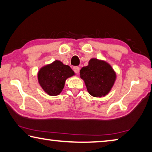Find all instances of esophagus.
I'll return each instance as SVG.
<instances>
[{"label": "esophagus", "instance_id": "1", "mask_svg": "<svg viewBox=\"0 0 152 152\" xmlns=\"http://www.w3.org/2000/svg\"><path fill=\"white\" fill-rule=\"evenodd\" d=\"M73 70L76 74H78L79 71H80V68L78 66H75V67H74V68H73Z\"/></svg>", "mask_w": 152, "mask_h": 152}]
</instances>
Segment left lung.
<instances>
[{"mask_svg": "<svg viewBox=\"0 0 152 152\" xmlns=\"http://www.w3.org/2000/svg\"><path fill=\"white\" fill-rule=\"evenodd\" d=\"M80 77L87 91L94 97H104L109 93L117 79V74L107 61L91 58L87 66L80 71Z\"/></svg>", "mask_w": 152, "mask_h": 152, "instance_id": "obj_1", "label": "left lung"}]
</instances>
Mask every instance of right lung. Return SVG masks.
Here are the masks:
<instances>
[{
  "instance_id": "obj_1",
  "label": "right lung",
  "mask_w": 152,
  "mask_h": 152,
  "mask_svg": "<svg viewBox=\"0 0 152 152\" xmlns=\"http://www.w3.org/2000/svg\"><path fill=\"white\" fill-rule=\"evenodd\" d=\"M74 75L75 73L70 66L60 60H55L39 69L37 80L46 94L57 96L63 91L66 80Z\"/></svg>"
}]
</instances>
